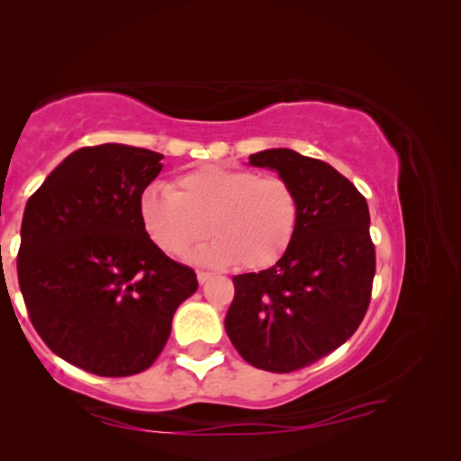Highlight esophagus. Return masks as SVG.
<instances>
[{
  "label": "esophagus",
  "instance_id": "obj_1",
  "mask_svg": "<svg viewBox=\"0 0 461 461\" xmlns=\"http://www.w3.org/2000/svg\"><path fill=\"white\" fill-rule=\"evenodd\" d=\"M212 276H213L212 272H207V270H197V280H199L201 285H203V283H207V280L212 278Z\"/></svg>",
  "mask_w": 461,
  "mask_h": 461
}]
</instances>
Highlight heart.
<instances>
[{
	"label": "heart",
	"mask_w": 461,
	"mask_h": 461,
	"mask_svg": "<svg viewBox=\"0 0 461 461\" xmlns=\"http://www.w3.org/2000/svg\"><path fill=\"white\" fill-rule=\"evenodd\" d=\"M140 223L168 256L209 236L199 258L231 262L244 270L276 264L291 248L299 225V194L283 176L221 165L185 170L165 186H146L138 201Z\"/></svg>",
	"instance_id": "heart-1"
}]
</instances>
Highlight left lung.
Masks as SVG:
<instances>
[{
    "mask_svg": "<svg viewBox=\"0 0 461 461\" xmlns=\"http://www.w3.org/2000/svg\"><path fill=\"white\" fill-rule=\"evenodd\" d=\"M249 165L294 186L299 225L275 267L233 276L225 331L248 364L286 374L338 349L368 311L376 272L368 203L331 165L288 148L252 154Z\"/></svg>",
    "mask_w": 461,
    "mask_h": 461,
    "instance_id": "obj_1",
    "label": "left lung"
}]
</instances>
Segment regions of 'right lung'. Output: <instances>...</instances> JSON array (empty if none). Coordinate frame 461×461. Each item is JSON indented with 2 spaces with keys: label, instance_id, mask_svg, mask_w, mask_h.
Here are the masks:
<instances>
[{
  "label": "right lung",
  "instance_id": "obj_1",
  "mask_svg": "<svg viewBox=\"0 0 461 461\" xmlns=\"http://www.w3.org/2000/svg\"><path fill=\"white\" fill-rule=\"evenodd\" d=\"M160 160L146 148L85 146L26 203L18 283L30 321L54 354L97 376L150 368L199 286L140 223V194Z\"/></svg>",
  "mask_w": 461,
  "mask_h": 461
}]
</instances>
